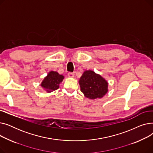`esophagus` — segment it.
<instances>
[{"label": "esophagus", "mask_w": 153, "mask_h": 153, "mask_svg": "<svg viewBox=\"0 0 153 153\" xmlns=\"http://www.w3.org/2000/svg\"><path fill=\"white\" fill-rule=\"evenodd\" d=\"M74 72H69L68 73V76L69 77H74Z\"/></svg>", "instance_id": "34e87169"}]
</instances>
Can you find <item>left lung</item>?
<instances>
[{
    "mask_svg": "<svg viewBox=\"0 0 153 153\" xmlns=\"http://www.w3.org/2000/svg\"><path fill=\"white\" fill-rule=\"evenodd\" d=\"M79 83L81 92L90 99L102 98L108 92L107 81L93 71H84Z\"/></svg>",
    "mask_w": 153,
    "mask_h": 153,
    "instance_id": "left-lung-1",
    "label": "left lung"
}]
</instances>
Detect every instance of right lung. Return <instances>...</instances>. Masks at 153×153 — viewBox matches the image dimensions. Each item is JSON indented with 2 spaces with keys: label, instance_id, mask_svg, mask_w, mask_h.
Here are the masks:
<instances>
[{
  "label": "right lung",
  "instance_id": "1",
  "mask_svg": "<svg viewBox=\"0 0 153 153\" xmlns=\"http://www.w3.org/2000/svg\"><path fill=\"white\" fill-rule=\"evenodd\" d=\"M64 76L56 71H50L44 78L41 86L47 92H51L59 89Z\"/></svg>",
  "mask_w": 153,
  "mask_h": 153
}]
</instances>
